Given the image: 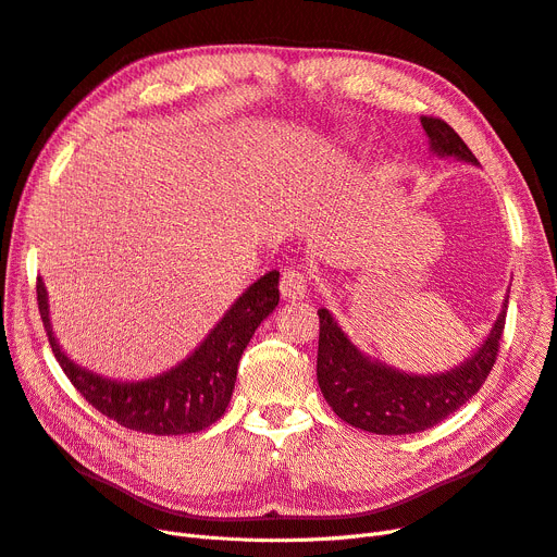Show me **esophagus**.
Here are the masks:
<instances>
[{
	"label": "esophagus",
	"mask_w": 557,
	"mask_h": 557,
	"mask_svg": "<svg viewBox=\"0 0 557 557\" xmlns=\"http://www.w3.org/2000/svg\"><path fill=\"white\" fill-rule=\"evenodd\" d=\"M280 294L286 300H302L307 296V275L300 271H284L280 280Z\"/></svg>",
	"instance_id": "1"
}]
</instances>
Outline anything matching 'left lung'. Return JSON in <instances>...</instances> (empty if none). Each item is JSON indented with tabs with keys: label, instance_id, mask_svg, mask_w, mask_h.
Listing matches in <instances>:
<instances>
[{
	"label": "left lung",
	"instance_id": "left-lung-1",
	"mask_svg": "<svg viewBox=\"0 0 557 557\" xmlns=\"http://www.w3.org/2000/svg\"><path fill=\"white\" fill-rule=\"evenodd\" d=\"M421 125L434 154L478 163L467 143L442 117L421 115ZM507 298L485 344L465 364L440 375H409L367 357L332 313L319 309L317 375L327 405L338 419L375 434H412L442 423L485 384L498 357Z\"/></svg>",
	"mask_w": 557,
	"mask_h": 557
}]
</instances>
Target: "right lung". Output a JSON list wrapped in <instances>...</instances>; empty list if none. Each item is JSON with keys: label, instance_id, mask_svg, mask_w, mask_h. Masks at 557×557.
<instances>
[{"label": "right lung", "instance_id": "1", "mask_svg": "<svg viewBox=\"0 0 557 557\" xmlns=\"http://www.w3.org/2000/svg\"><path fill=\"white\" fill-rule=\"evenodd\" d=\"M280 273L259 277L227 309L205 342L182 364L157 377L117 382L75 364L57 344L45 284L38 277V311L52 352L75 389L104 417L145 434H188L219 421L230 405L238 359L259 323L280 302Z\"/></svg>", "mask_w": 557, "mask_h": 557}]
</instances>
